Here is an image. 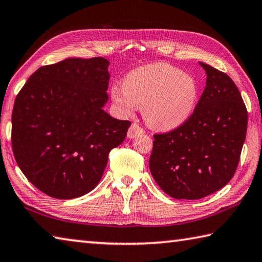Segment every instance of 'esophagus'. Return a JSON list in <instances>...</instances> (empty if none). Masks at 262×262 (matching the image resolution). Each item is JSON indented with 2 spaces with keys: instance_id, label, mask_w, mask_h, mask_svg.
I'll use <instances>...</instances> for the list:
<instances>
[{
  "instance_id": "34e87169",
  "label": "esophagus",
  "mask_w": 262,
  "mask_h": 262,
  "mask_svg": "<svg viewBox=\"0 0 262 262\" xmlns=\"http://www.w3.org/2000/svg\"><path fill=\"white\" fill-rule=\"evenodd\" d=\"M143 133H144L143 128L140 127L139 125H137V123H133V125L129 127V129H128L127 136L129 137V139H134L135 136L143 134Z\"/></svg>"
}]
</instances>
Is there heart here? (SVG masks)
<instances>
[{
	"instance_id": "1",
	"label": "heart",
	"mask_w": 262,
	"mask_h": 262,
	"mask_svg": "<svg viewBox=\"0 0 262 262\" xmlns=\"http://www.w3.org/2000/svg\"><path fill=\"white\" fill-rule=\"evenodd\" d=\"M111 97L123 114L143 106L144 120L161 130L180 127L194 113L199 84L192 75L167 63H152L133 70L122 85L111 89Z\"/></svg>"
}]
</instances>
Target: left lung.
I'll return each mask as SVG.
<instances>
[{
  "label": "left lung",
  "instance_id": "1",
  "mask_svg": "<svg viewBox=\"0 0 262 262\" xmlns=\"http://www.w3.org/2000/svg\"><path fill=\"white\" fill-rule=\"evenodd\" d=\"M207 82L187 121L154 135L150 172L170 196L198 200L232 179L245 142L247 110L227 74L200 62Z\"/></svg>",
  "mask_w": 262,
  "mask_h": 262
}]
</instances>
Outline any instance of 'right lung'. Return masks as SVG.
<instances>
[{
	"mask_svg": "<svg viewBox=\"0 0 262 262\" xmlns=\"http://www.w3.org/2000/svg\"><path fill=\"white\" fill-rule=\"evenodd\" d=\"M110 62L70 57L31 75L12 110L11 144L31 184L48 196L68 200L91 192L108 154L132 125L103 110Z\"/></svg>",
	"mask_w": 262,
	"mask_h": 262,
	"instance_id": "add662e5",
	"label": "right lung"
}]
</instances>
